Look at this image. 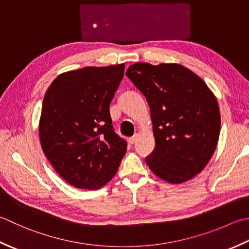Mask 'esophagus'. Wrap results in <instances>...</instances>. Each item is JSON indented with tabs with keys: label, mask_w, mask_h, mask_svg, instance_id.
Here are the masks:
<instances>
[{
	"label": "esophagus",
	"mask_w": 249,
	"mask_h": 249,
	"mask_svg": "<svg viewBox=\"0 0 249 249\" xmlns=\"http://www.w3.org/2000/svg\"><path fill=\"white\" fill-rule=\"evenodd\" d=\"M137 138H138V135L137 134H135L134 136H131V137L128 139V141H129V143L130 144H134L136 141H137Z\"/></svg>",
	"instance_id": "1"
}]
</instances>
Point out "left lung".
Returning <instances> with one entry per match:
<instances>
[{"label": "left lung", "instance_id": "1", "mask_svg": "<svg viewBox=\"0 0 249 249\" xmlns=\"http://www.w3.org/2000/svg\"><path fill=\"white\" fill-rule=\"evenodd\" d=\"M126 75L150 107L155 148L145 163L169 183L196 177L218 143L220 111L215 95L201 77L177 63H134Z\"/></svg>", "mask_w": 249, "mask_h": 249}]
</instances>
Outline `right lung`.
Instances as JSON below:
<instances>
[{"instance_id": "1", "label": "right lung", "mask_w": 249, "mask_h": 249, "mask_svg": "<svg viewBox=\"0 0 249 249\" xmlns=\"http://www.w3.org/2000/svg\"><path fill=\"white\" fill-rule=\"evenodd\" d=\"M125 65L85 67L58 75L44 97L42 149L71 186L99 189L114 176L127 142L115 134L110 102Z\"/></svg>"}]
</instances>
